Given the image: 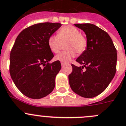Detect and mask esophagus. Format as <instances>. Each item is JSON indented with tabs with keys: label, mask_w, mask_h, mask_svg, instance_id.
<instances>
[{
	"label": "esophagus",
	"mask_w": 126,
	"mask_h": 126,
	"mask_svg": "<svg viewBox=\"0 0 126 126\" xmlns=\"http://www.w3.org/2000/svg\"><path fill=\"white\" fill-rule=\"evenodd\" d=\"M64 63H62V67H63V66H64Z\"/></svg>",
	"instance_id": "1"
}]
</instances>
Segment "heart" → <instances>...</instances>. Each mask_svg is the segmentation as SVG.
<instances>
[{
  "label": "heart",
  "instance_id": "b5f03b06",
  "mask_svg": "<svg viewBox=\"0 0 126 126\" xmlns=\"http://www.w3.org/2000/svg\"><path fill=\"white\" fill-rule=\"evenodd\" d=\"M67 49L57 55L55 59L62 63H66L71 60L75 56L76 52L82 53L86 49L88 41L84 35L81 34L77 28L73 25H66L61 28L57 32V35L49 36L48 45L53 53H57L60 51L62 42H66Z\"/></svg>",
  "mask_w": 126,
  "mask_h": 126
}]
</instances>
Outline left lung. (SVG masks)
Here are the masks:
<instances>
[{"instance_id":"left-lung-1","label":"left lung","mask_w":126,"mask_h":126,"mask_svg":"<svg viewBox=\"0 0 126 126\" xmlns=\"http://www.w3.org/2000/svg\"><path fill=\"white\" fill-rule=\"evenodd\" d=\"M86 35V50L71 64L69 75L71 90L77 94L91 98L100 94L109 84L116 71L117 51L108 33L91 23H75ZM85 68V70L83 69Z\"/></svg>"}]
</instances>
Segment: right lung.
<instances>
[{"mask_svg": "<svg viewBox=\"0 0 126 126\" xmlns=\"http://www.w3.org/2000/svg\"><path fill=\"white\" fill-rule=\"evenodd\" d=\"M62 26L59 23H40L22 30L15 40L10 55V76L25 96L40 99L51 93L55 77L61 69L53 58L48 39Z\"/></svg>", "mask_w": 126, "mask_h": 126, "instance_id": "add662e5", "label": "right lung"}]
</instances>
